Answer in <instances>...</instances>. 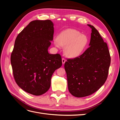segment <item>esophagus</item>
I'll list each match as a JSON object with an SVG mask.
<instances>
[{
  "label": "esophagus",
  "instance_id": "esophagus-1",
  "mask_svg": "<svg viewBox=\"0 0 120 120\" xmlns=\"http://www.w3.org/2000/svg\"><path fill=\"white\" fill-rule=\"evenodd\" d=\"M66 60H65L64 58H63V59H62V63H63V64L65 63V62H66Z\"/></svg>",
  "mask_w": 120,
  "mask_h": 120
}]
</instances>
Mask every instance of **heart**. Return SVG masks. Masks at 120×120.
Masks as SVG:
<instances>
[{"label":"heart","mask_w":120,"mask_h":120,"mask_svg":"<svg viewBox=\"0 0 120 120\" xmlns=\"http://www.w3.org/2000/svg\"><path fill=\"white\" fill-rule=\"evenodd\" d=\"M56 45L64 47V53L70 58L80 56L85 52L89 43V38L75 29L68 28L61 31L54 39Z\"/></svg>","instance_id":"1"}]
</instances>
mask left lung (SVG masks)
<instances>
[{"label":"left lung","mask_w":120,"mask_h":120,"mask_svg":"<svg viewBox=\"0 0 120 120\" xmlns=\"http://www.w3.org/2000/svg\"><path fill=\"white\" fill-rule=\"evenodd\" d=\"M89 48L82 55L64 64L69 92L78 98L92 95L107 80L111 57L107 43L93 25Z\"/></svg>","instance_id":"obj_1"}]
</instances>
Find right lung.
I'll list each match as a JSON object with an SVG mask.
<instances>
[{
    "mask_svg": "<svg viewBox=\"0 0 120 120\" xmlns=\"http://www.w3.org/2000/svg\"><path fill=\"white\" fill-rule=\"evenodd\" d=\"M53 23L50 20L32 21L17 35L11 55L15 81L29 94L40 96L51 85L54 71L62 65L59 54H49Z\"/></svg>",
    "mask_w": 120,
    "mask_h": 120,
    "instance_id": "right-lung-1",
    "label": "right lung"
}]
</instances>
